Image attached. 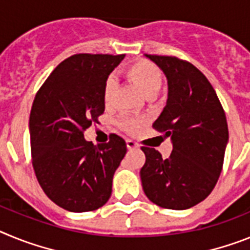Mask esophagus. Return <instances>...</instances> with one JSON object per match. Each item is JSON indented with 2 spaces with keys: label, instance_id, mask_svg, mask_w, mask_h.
I'll list each match as a JSON object with an SVG mask.
<instances>
[{
  "label": "esophagus",
  "instance_id": "obj_1",
  "mask_svg": "<svg viewBox=\"0 0 250 250\" xmlns=\"http://www.w3.org/2000/svg\"><path fill=\"white\" fill-rule=\"evenodd\" d=\"M127 147L129 149L132 148H138V143L133 140H127Z\"/></svg>",
  "mask_w": 250,
  "mask_h": 250
}]
</instances>
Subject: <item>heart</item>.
Returning <instances> with one entry per match:
<instances>
[{
  "label": "heart",
  "instance_id": "heart-1",
  "mask_svg": "<svg viewBox=\"0 0 250 250\" xmlns=\"http://www.w3.org/2000/svg\"><path fill=\"white\" fill-rule=\"evenodd\" d=\"M125 74L129 79L133 80L134 83L140 86V89L146 97L149 94H157L158 90L161 89L162 83H164L162 71L155 64H152L147 60H140V62L131 64L125 69ZM116 88V79L113 77H109L105 80L103 89V99L105 105H109L112 103L113 94H114ZM119 123L127 131L131 132L137 131L141 125L140 119L137 117L131 116V114H123L119 119Z\"/></svg>",
  "mask_w": 250,
  "mask_h": 250
}]
</instances>
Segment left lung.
Listing matches in <instances>:
<instances>
[{
	"instance_id": "left-lung-1",
	"label": "left lung",
	"mask_w": 250,
	"mask_h": 250,
	"mask_svg": "<svg viewBox=\"0 0 250 250\" xmlns=\"http://www.w3.org/2000/svg\"><path fill=\"white\" fill-rule=\"evenodd\" d=\"M146 56L167 78L166 105L152 127L171 137L172 152L164 160L155 148L142 147V188L156 205L185 210L205 200L218 182L229 140L227 117L196 66L175 56Z\"/></svg>"
}]
</instances>
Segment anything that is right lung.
Segmentation results:
<instances>
[{
    "mask_svg": "<svg viewBox=\"0 0 250 250\" xmlns=\"http://www.w3.org/2000/svg\"><path fill=\"white\" fill-rule=\"evenodd\" d=\"M125 55L77 54L60 62L41 85L30 113L35 175L46 196L73 212L109 200L113 175L127 152L122 137L93 145L84 131L104 113L103 89Z\"/></svg>",
    "mask_w": 250,
    "mask_h": 250,
    "instance_id": "right-lung-1",
    "label": "right lung"
}]
</instances>
